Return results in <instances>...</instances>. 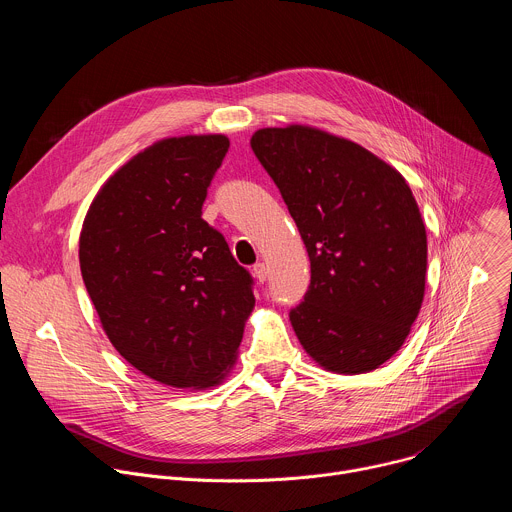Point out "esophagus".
<instances>
[{
    "label": "esophagus",
    "mask_w": 512,
    "mask_h": 512,
    "mask_svg": "<svg viewBox=\"0 0 512 512\" xmlns=\"http://www.w3.org/2000/svg\"><path fill=\"white\" fill-rule=\"evenodd\" d=\"M253 275H255V279H257L259 283H265V281H267V265H265V263H257V265L253 267Z\"/></svg>",
    "instance_id": "34e87169"
}]
</instances>
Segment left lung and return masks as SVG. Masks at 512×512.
<instances>
[{
    "instance_id": "obj_1",
    "label": "left lung",
    "mask_w": 512,
    "mask_h": 512,
    "mask_svg": "<svg viewBox=\"0 0 512 512\" xmlns=\"http://www.w3.org/2000/svg\"><path fill=\"white\" fill-rule=\"evenodd\" d=\"M251 148L310 257V287L289 312L298 340L324 371L379 369L425 294L427 235L409 184L362 145L310 125L259 129Z\"/></svg>"
}]
</instances>
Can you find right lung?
<instances>
[{
  "instance_id": "add662e5",
  "label": "right lung",
  "mask_w": 512,
  "mask_h": 512,
  "mask_svg": "<svg viewBox=\"0 0 512 512\" xmlns=\"http://www.w3.org/2000/svg\"><path fill=\"white\" fill-rule=\"evenodd\" d=\"M229 152L221 133L156 141L123 164L85 216L83 281L115 350L176 389L221 385L253 312V279L202 204Z\"/></svg>"
}]
</instances>
